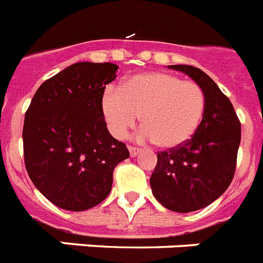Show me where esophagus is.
I'll return each mask as SVG.
<instances>
[{
    "instance_id": "1",
    "label": "esophagus",
    "mask_w": 263,
    "mask_h": 263,
    "mask_svg": "<svg viewBox=\"0 0 263 263\" xmlns=\"http://www.w3.org/2000/svg\"><path fill=\"white\" fill-rule=\"evenodd\" d=\"M128 151H129V155H131V158H135V156H138L139 154H140V149L136 148V147H128Z\"/></svg>"
}]
</instances>
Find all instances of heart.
Segmentation results:
<instances>
[{"label": "heart", "instance_id": "b5f03b06", "mask_svg": "<svg viewBox=\"0 0 263 263\" xmlns=\"http://www.w3.org/2000/svg\"><path fill=\"white\" fill-rule=\"evenodd\" d=\"M204 109L199 84L165 72L132 76L120 89H105L101 98V112L115 138H124L140 115V139L154 140L163 149L186 144L198 131Z\"/></svg>", "mask_w": 263, "mask_h": 263}]
</instances>
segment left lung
Instances as JSON below:
<instances>
[{
	"label": "left lung",
	"mask_w": 263,
	"mask_h": 263,
	"mask_svg": "<svg viewBox=\"0 0 263 263\" xmlns=\"http://www.w3.org/2000/svg\"><path fill=\"white\" fill-rule=\"evenodd\" d=\"M189 74L206 96L195 135L178 148L158 154L149 178L152 194L165 209L191 213L209 206L230 186L240 143V123L229 98L199 68L168 65Z\"/></svg>",
	"instance_id": "left-lung-1"
}]
</instances>
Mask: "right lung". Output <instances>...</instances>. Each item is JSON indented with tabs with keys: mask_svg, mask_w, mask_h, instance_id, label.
Instances as JSON below:
<instances>
[{
	"mask_svg": "<svg viewBox=\"0 0 263 263\" xmlns=\"http://www.w3.org/2000/svg\"><path fill=\"white\" fill-rule=\"evenodd\" d=\"M112 63H76L33 96L25 114L24 159L30 180L46 199L69 211L98 206L111 193L115 167L129 156L108 132L101 112Z\"/></svg>",
	"mask_w": 263,
	"mask_h": 263,
	"instance_id": "add662e5",
	"label": "right lung"
}]
</instances>
